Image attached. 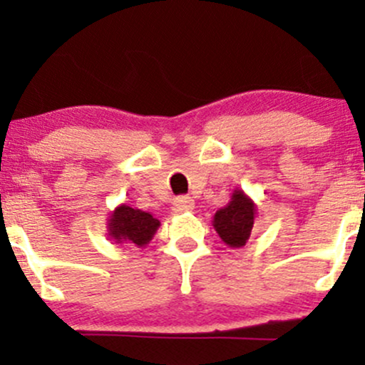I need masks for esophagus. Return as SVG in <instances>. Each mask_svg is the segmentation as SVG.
Returning <instances> with one entry per match:
<instances>
[{"instance_id": "34e87169", "label": "esophagus", "mask_w": 365, "mask_h": 365, "mask_svg": "<svg viewBox=\"0 0 365 365\" xmlns=\"http://www.w3.org/2000/svg\"><path fill=\"white\" fill-rule=\"evenodd\" d=\"M192 208H194V201L189 197V195H180V197H176L175 202H173V212L175 213L190 212Z\"/></svg>"}]
</instances>
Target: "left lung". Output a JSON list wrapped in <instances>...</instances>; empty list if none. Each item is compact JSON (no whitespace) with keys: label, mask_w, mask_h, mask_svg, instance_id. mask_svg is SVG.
I'll list each match as a JSON object with an SVG mask.
<instances>
[{"label":"left lung","mask_w":365,"mask_h":365,"mask_svg":"<svg viewBox=\"0 0 365 365\" xmlns=\"http://www.w3.org/2000/svg\"><path fill=\"white\" fill-rule=\"evenodd\" d=\"M253 218H255L253 202L241 190H236L231 202L215 213L213 227L225 245L243 247L250 237Z\"/></svg>","instance_id":"1"}]
</instances>
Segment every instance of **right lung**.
Masks as SVG:
<instances>
[{
	"instance_id": "1",
	"label": "right lung",
	"mask_w": 365,
	"mask_h": 365,
	"mask_svg": "<svg viewBox=\"0 0 365 365\" xmlns=\"http://www.w3.org/2000/svg\"><path fill=\"white\" fill-rule=\"evenodd\" d=\"M110 236L117 241L145 247L159 227V220L150 213L134 210L131 206H118L110 218Z\"/></svg>"
}]
</instances>
